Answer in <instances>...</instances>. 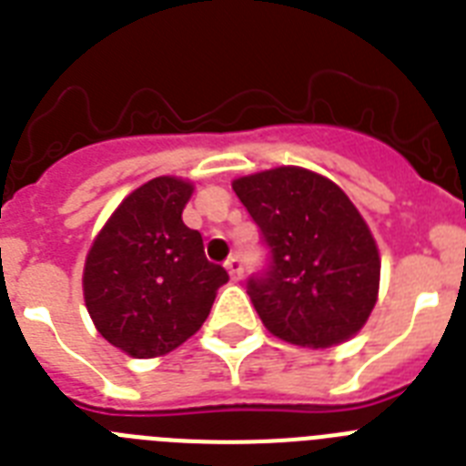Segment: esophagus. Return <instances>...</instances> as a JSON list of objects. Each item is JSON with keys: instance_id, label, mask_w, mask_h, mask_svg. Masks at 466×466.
<instances>
[{"instance_id": "34e87169", "label": "esophagus", "mask_w": 466, "mask_h": 466, "mask_svg": "<svg viewBox=\"0 0 466 466\" xmlns=\"http://www.w3.org/2000/svg\"><path fill=\"white\" fill-rule=\"evenodd\" d=\"M225 268H227V272H229V277H232L234 281H239L241 277H244V265H241V258L239 256H229V258H227Z\"/></svg>"}]
</instances>
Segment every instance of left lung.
I'll return each mask as SVG.
<instances>
[{
    "label": "left lung",
    "mask_w": 466,
    "mask_h": 466,
    "mask_svg": "<svg viewBox=\"0 0 466 466\" xmlns=\"http://www.w3.org/2000/svg\"><path fill=\"white\" fill-rule=\"evenodd\" d=\"M269 263L248 279L263 324L308 348L343 343L362 329L379 293V248L353 201L331 179L281 166L232 182Z\"/></svg>",
    "instance_id": "left-lung-1"
}]
</instances>
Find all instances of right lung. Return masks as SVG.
I'll use <instances>...</instances> for the list:
<instances>
[{"label": "right lung", "mask_w": 466, "mask_h": 466, "mask_svg": "<svg viewBox=\"0 0 466 466\" xmlns=\"http://www.w3.org/2000/svg\"><path fill=\"white\" fill-rule=\"evenodd\" d=\"M191 182L156 177L113 210L85 260L82 291L94 327L132 358H156L197 334L229 279L182 222Z\"/></svg>", "instance_id": "obj_1"}]
</instances>
